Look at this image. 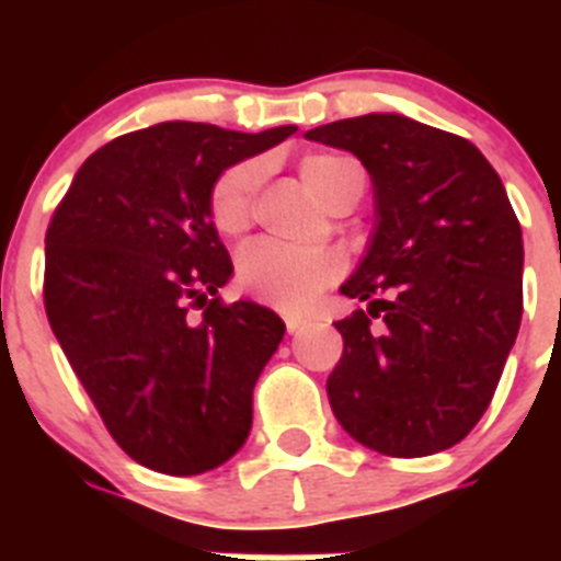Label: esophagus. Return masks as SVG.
Here are the masks:
<instances>
[{"label":"esophagus","mask_w":561,"mask_h":561,"mask_svg":"<svg viewBox=\"0 0 561 561\" xmlns=\"http://www.w3.org/2000/svg\"><path fill=\"white\" fill-rule=\"evenodd\" d=\"M306 329H309V320H304V317H286V331L289 334H300Z\"/></svg>","instance_id":"esophagus-1"}]
</instances>
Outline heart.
Returning a JSON list of instances; mask_svg holds the SVG:
<instances>
[{
  "mask_svg": "<svg viewBox=\"0 0 561 561\" xmlns=\"http://www.w3.org/2000/svg\"><path fill=\"white\" fill-rule=\"evenodd\" d=\"M306 185L323 205H334L354 176L356 162L340 153H309L300 162ZM264 162L247 160L219 173L210 187V219L221 236H238L252 225ZM340 257L329 250H297L270 238L252 241L238 252L236 280L252 297L280 311H300L340 275Z\"/></svg>",
  "mask_w": 561,
  "mask_h": 561,
  "instance_id": "1",
  "label": "heart"
}]
</instances>
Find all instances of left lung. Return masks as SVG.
<instances>
[{
    "mask_svg": "<svg viewBox=\"0 0 561 561\" xmlns=\"http://www.w3.org/2000/svg\"><path fill=\"white\" fill-rule=\"evenodd\" d=\"M306 137L345 148L376 196L370 250L342 295L329 401L342 430L390 458L455 447L485 413L523 320V230L497 171L458 134L362 114Z\"/></svg>",
    "mask_w": 561,
    "mask_h": 561,
    "instance_id": "obj_1",
    "label": "left lung"
}]
</instances>
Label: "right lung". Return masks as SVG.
I'll use <instances>...</instances> for the list:
<instances>
[{
	"label": "right lung",
	"instance_id": "right-lung-1",
	"mask_svg": "<svg viewBox=\"0 0 561 561\" xmlns=\"http://www.w3.org/2000/svg\"><path fill=\"white\" fill-rule=\"evenodd\" d=\"M295 131L173 121L123 134L83 162L49 219L53 334L117 447L153 472L216 469L250 435L252 390L286 325L219 297L232 261L210 187Z\"/></svg>",
	"mask_w": 561,
	"mask_h": 561
}]
</instances>
